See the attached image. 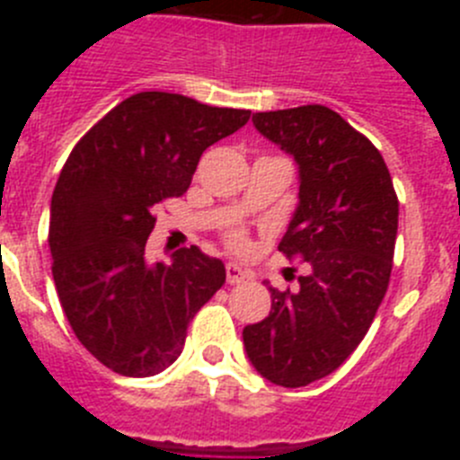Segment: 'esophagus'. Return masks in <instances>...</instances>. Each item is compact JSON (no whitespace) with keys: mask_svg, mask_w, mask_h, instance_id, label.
<instances>
[{"mask_svg":"<svg viewBox=\"0 0 460 460\" xmlns=\"http://www.w3.org/2000/svg\"><path fill=\"white\" fill-rule=\"evenodd\" d=\"M226 279L230 286H237V283H242V280L249 279V271L242 270L239 265H234V262H227L226 265Z\"/></svg>","mask_w":460,"mask_h":460,"instance_id":"34e87169","label":"esophagus"}]
</instances>
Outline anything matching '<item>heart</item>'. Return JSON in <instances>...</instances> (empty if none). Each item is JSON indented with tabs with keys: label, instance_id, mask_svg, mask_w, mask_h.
Segmentation results:
<instances>
[{
	"label": "heart",
	"instance_id": "heart-1",
	"mask_svg": "<svg viewBox=\"0 0 460 460\" xmlns=\"http://www.w3.org/2000/svg\"><path fill=\"white\" fill-rule=\"evenodd\" d=\"M227 239H230V243H234V246H239V243L243 242L242 234H239V233H230V234H227Z\"/></svg>",
	"mask_w": 460,
	"mask_h": 460
}]
</instances>
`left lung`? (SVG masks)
<instances>
[{"label":"left lung","instance_id":"1","mask_svg":"<svg viewBox=\"0 0 460 460\" xmlns=\"http://www.w3.org/2000/svg\"><path fill=\"white\" fill-rule=\"evenodd\" d=\"M267 140L299 165V205L280 253L306 262L296 290L271 292L243 345L262 377L306 387L334 373L367 336L392 276L398 198L382 154L324 105L255 112Z\"/></svg>","mask_w":460,"mask_h":460}]
</instances>
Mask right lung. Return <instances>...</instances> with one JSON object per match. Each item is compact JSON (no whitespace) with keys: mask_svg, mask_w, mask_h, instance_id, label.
<instances>
[{"mask_svg":"<svg viewBox=\"0 0 460 460\" xmlns=\"http://www.w3.org/2000/svg\"><path fill=\"white\" fill-rule=\"evenodd\" d=\"M251 110L214 108L168 92L121 101L73 147L57 180L48 243L73 334L110 371L149 377L184 350L186 329L226 283L198 246L149 262L154 209L190 186L202 152Z\"/></svg>","mask_w":460,"mask_h":460,"instance_id":"obj_1","label":"right lung"}]
</instances>
